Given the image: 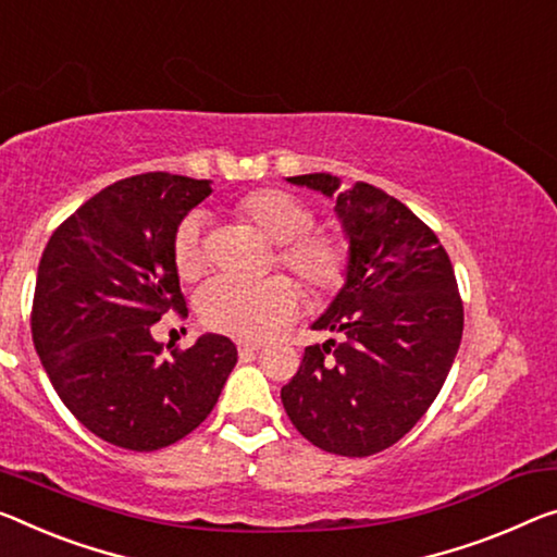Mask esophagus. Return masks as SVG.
I'll use <instances>...</instances> for the list:
<instances>
[{
    "label": "esophagus",
    "mask_w": 557,
    "mask_h": 557,
    "mask_svg": "<svg viewBox=\"0 0 557 557\" xmlns=\"http://www.w3.org/2000/svg\"><path fill=\"white\" fill-rule=\"evenodd\" d=\"M261 344H253V341H238V356L244 358V361H251V358L259 354Z\"/></svg>",
    "instance_id": "34e87169"
}]
</instances>
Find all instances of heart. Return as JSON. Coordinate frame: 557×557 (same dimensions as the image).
<instances>
[{"label": "heart", "mask_w": 557, "mask_h": 557, "mask_svg": "<svg viewBox=\"0 0 557 557\" xmlns=\"http://www.w3.org/2000/svg\"><path fill=\"white\" fill-rule=\"evenodd\" d=\"M238 213L278 244V261L294 271L315 296L341 288L348 273V244L336 231H315L313 211L298 196L281 189H256L238 201ZM203 221L186 216L174 236V267L178 278L191 284L203 273ZM301 306V290L286 276L256 284L213 281L196 298V311L207 329L226 336L259 341L288 323Z\"/></svg>", "instance_id": "b5f03b06"}]
</instances>
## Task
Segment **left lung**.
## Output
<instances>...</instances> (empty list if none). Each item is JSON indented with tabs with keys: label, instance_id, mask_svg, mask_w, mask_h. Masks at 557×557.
<instances>
[{
	"label": "left lung",
	"instance_id": "left-lung-1",
	"mask_svg": "<svg viewBox=\"0 0 557 557\" xmlns=\"http://www.w3.org/2000/svg\"><path fill=\"white\" fill-rule=\"evenodd\" d=\"M286 182L336 199L350 261L311 323L341 341L308 346L281 400L313 446L373 456L404 438L446 383L463 336L456 273L438 236L386 191L363 182L341 191L331 174Z\"/></svg>",
	"mask_w": 557,
	"mask_h": 557
}]
</instances>
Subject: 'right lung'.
I'll list each match as a JSON object with an SVG mask.
<instances>
[{"label": "right lung", "mask_w": 557, "mask_h": 557, "mask_svg": "<svg viewBox=\"0 0 557 557\" xmlns=\"http://www.w3.org/2000/svg\"><path fill=\"white\" fill-rule=\"evenodd\" d=\"M209 178L153 171L107 186L51 234L37 271L32 338L76 421L111 446L159 450L211 413L236 346L203 333L161 354L151 326L186 315L174 236Z\"/></svg>", "instance_id": "1"}]
</instances>
